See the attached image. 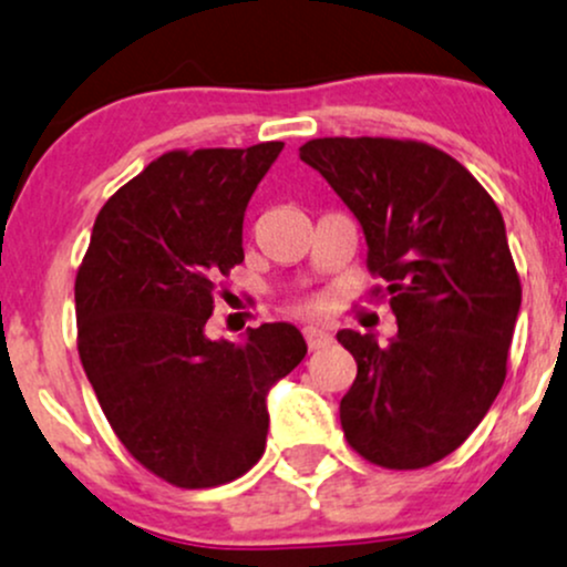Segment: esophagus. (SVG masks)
Instances as JSON below:
<instances>
[{
    "label": "esophagus",
    "mask_w": 567,
    "mask_h": 567,
    "mask_svg": "<svg viewBox=\"0 0 567 567\" xmlns=\"http://www.w3.org/2000/svg\"><path fill=\"white\" fill-rule=\"evenodd\" d=\"M303 336H306V343H309L311 351L324 349L333 343V336H330V330L324 328V324H306Z\"/></svg>",
    "instance_id": "34e87169"
}]
</instances>
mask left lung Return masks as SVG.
Returning <instances> with one entry per match:
<instances>
[{
  "label": "left lung",
  "instance_id": "8db88e82",
  "mask_svg": "<svg viewBox=\"0 0 567 567\" xmlns=\"http://www.w3.org/2000/svg\"><path fill=\"white\" fill-rule=\"evenodd\" d=\"M360 220L386 282L396 336L338 330L357 379L341 426L362 458L421 470L453 453L491 410L523 288L491 194L440 148L394 138H317L298 148Z\"/></svg>",
  "mask_w": 567,
  "mask_h": 567
}]
</instances>
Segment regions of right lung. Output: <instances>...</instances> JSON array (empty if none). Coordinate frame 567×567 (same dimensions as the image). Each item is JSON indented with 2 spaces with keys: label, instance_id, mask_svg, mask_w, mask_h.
<instances>
[{
  "label": "right lung",
  "instance_id": "add662e5",
  "mask_svg": "<svg viewBox=\"0 0 567 567\" xmlns=\"http://www.w3.org/2000/svg\"><path fill=\"white\" fill-rule=\"evenodd\" d=\"M282 141L154 159L97 213L74 285L80 360L109 424L178 487H216L264 455L266 396L306 357L288 322L205 336L218 277L245 261L247 202Z\"/></svg>",
  "mask_w": 567,
  "mask_h": 567
}]
</instances>
